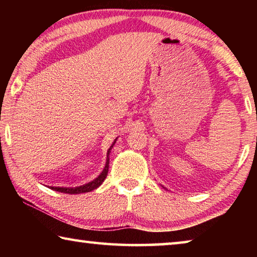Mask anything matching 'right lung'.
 Returning <instances> with one entry per match:
<instances>
[{"label":"right lung","mask_w":257,"mask_h":257,"mask_svg":"<svg viewBox=\"0 0 257 257\" xmlns=\"http://www.w3.org/2000/svg\"><path fill=\"white\" fill-rule=\"evenodd\" d=\"M113 145H114V143H113ZM113 145L111 147H113ZM111 150V149H110ZM110 150L107 151V160H106V164H105V168H104V170L102 171L101 175H99L96 179H94L93 181L88 182V184L86 185H82L79 187H49V188L53 189L55 191H59V193H64V194H82V193H88V191H92L94 189H96L97 187H99L102 185V182L105 180V178L107 176V171H108V153H110Z\"/></svg>","instance_id":"add662e5"}]
</instances>
